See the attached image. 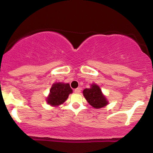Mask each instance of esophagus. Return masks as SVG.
I'll return each instance as SVG.
<instances>
[{
  "label": "esophagus",
  "mask_w": 153,
  "mask_h": 153,
  "mask_svg": "<svg viewBox=\"0 0 153 153\" xmlns=\"http://www.w3.org/2000/svg\"><path fill=\"white\" fill-rule=\"evenodd\" d=\"M80 91H81L80 88H77L75 89V93H76V94H80Z\"/></svg>",
  "instance_id": "1"
}]
</instances>
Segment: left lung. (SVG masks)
I'll return each instance as SVG.
<instances>
[{
	"mask_svg": "<svg viewBox=\"0 0 153 153\" xmlns=\"http://www.w3.org/2000/svg\"><path fill=\"white\" fill-rule=\"evenodd\" d=\"M82 94L88 103L95 108H103L108 103V100L103 94L101 89L96 83L91 84L89 88L84 89Z\"/></svg>",
	"mask_w": 153,
	"mask_h": 153,
	"instance_id": "8db88e82",
	"label": "left lung"
}]
</instances>
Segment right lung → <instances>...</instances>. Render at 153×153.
Masks as SVG:
<instances>
[{
    "instance_id": "obj_1",
    "label": "right lung",
    "mask_w": 153,
    "mask_h": 153,
    "mask_svg": "<svg viewBox=\"0 0 153 153\" xmlns=\"http://www.w3.org/2000/svg\"><path fill=\"white\" fill-rule=\"evenodd\" d=\"M72 93L73 90L69 83L54 82L52 84L50 94L46 99L47 103L52 106H58L68 99L69 95Z\"/></svg>"
}]
</instances>
